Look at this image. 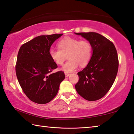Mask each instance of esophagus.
Here are the masks:
<instances>
[{"instance_id": "obj_1", "label": "esophagus", "mask_w": 134, "mask_h": 134, "mask_svg": "<svg viewBox=\"0 0 134 134\" xmlns=\"http://www.w3.org/2000/svg\"><path fill=\"white\" fill-rule=\"evenodd\" d=\"M70 74H69V73H65V77H68L69 76Z\"/></svg>"}]
</instances>
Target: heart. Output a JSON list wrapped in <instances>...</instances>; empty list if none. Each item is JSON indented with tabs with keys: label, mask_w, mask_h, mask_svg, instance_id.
Returning a JSON list of instances; mask_svg holds the SVG:
<instances>
[{
	"label": "heart",
	"mask_w": 134,
	"mask_h": 134,
	"mask_svg": "<svg viewBox=\"0 0 134 134\" xmlns=\"http://www.w3.org/2000/svg\"><path fill=\"white\" fill-rule=\"evenodd\" d=\"M59 48H51L48 52L50 59L57 65H62L67 59L69 60L62 67L65 72H71L79 67H84L91 60L92 53L91 44L87 40L66 37L57 44Z\"/></svg>",
	"instance_id": "obj_1"
}]
</instances>
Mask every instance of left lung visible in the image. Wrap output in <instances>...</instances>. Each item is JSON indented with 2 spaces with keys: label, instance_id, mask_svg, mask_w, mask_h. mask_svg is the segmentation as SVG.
Wrapping results in <instances>:
<instances>
[{
  "label": "left lung",
  "instance_id": "left-lung-1",
  "mask_svg": "<svg viewBox=\"0 0 134 134\" xmlns=\"http://www.w3.org/2000/svg\"><path fill=\"white\" fill-rule=\"evenodd\" d=\"M90 43L92 54L87 66L77 73V92L82 98L93 101L101 98L113 86L118 70L117 52L114 44L96 32L75 33Z\"/></svg>",
  "mask_w": 134,
  "mask_h": 134
}]
</instances>
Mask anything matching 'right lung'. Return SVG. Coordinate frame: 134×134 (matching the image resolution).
Segmentation results:
<instances>
[{
    "label": "right lung",
    "instance_id": "1",
    "mask_svg": "<svg viewBox=\"0 0 134 134\" xmlns=\"http://www.w3.org/2000/svg\"><path fill=\"white\" fill-rule=\"evenodd\" d=\"M63 34L37 36L21 46L16 65V73L26 96L34 103H49L56 96L65 79L64 72L51 73L57 65L48 52L53 43Z\"/></svg>",
    "mask_w": 134,
    "mask_h": 134
}]
</instances>
